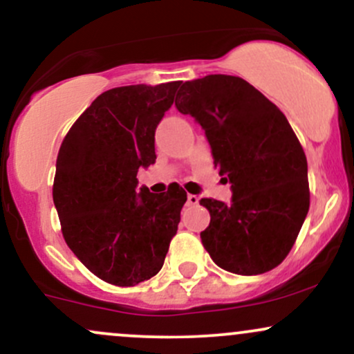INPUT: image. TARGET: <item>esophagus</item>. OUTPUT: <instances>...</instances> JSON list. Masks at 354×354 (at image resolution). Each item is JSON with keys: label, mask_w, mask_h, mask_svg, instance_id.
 Listing matches in <instances>:
<instances>
[{"label": "esophagus", "mask_w": 354, "mask_h": 354, "mask_svg": "<svg viewBox=\"0 0 354 354\" xmlns=\"http://www.w3.org/2000/svg\"><path fill=\"white\" fill-rule=\"evenodd\" d=\"M198 204V197L194 196V194H189L187 196V205H197Z\"/></svg>", "instance_id": "34e87169"}]
</instances>
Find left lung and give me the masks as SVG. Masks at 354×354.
Here are the masks:
<instances>
[{"label":"left lung","mask_w":354,"mask_h":354,"mask_svg":"<svg viewBox=\"0 0 354 354\" xmlns=\"http://www.w3.org/2000/svg\"><path fill=\"white\" fill-rule=\"evenodd\" d=\"M176 106L205 130L232 202L201 198L202 244L219 268L263 274L286 259L309 210L308 162L288 118L251 83L207 75L182 83Z\"/></svg>","instance_id":"left-lung-1"}]
</instances>
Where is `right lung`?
<instances>
[{
  "mask_svg": "<svg viewBox=\"0 0 354 354\" xmlns=\"http://www.w3.org/2000/svg\"><path fill=\"white\" fill-rule=\"evenodd\" d=\"M180 82L103 91L77 118L57 157L53 202L65 242L88 271L129 288L160 271L187 192L137 187L156 162V129Z\"/></svg>",
  "mask_w": 354,
  "mask_h": 354,
  "instance_id": "add662e5",
  "label": "right lung"
}]
</instances>
